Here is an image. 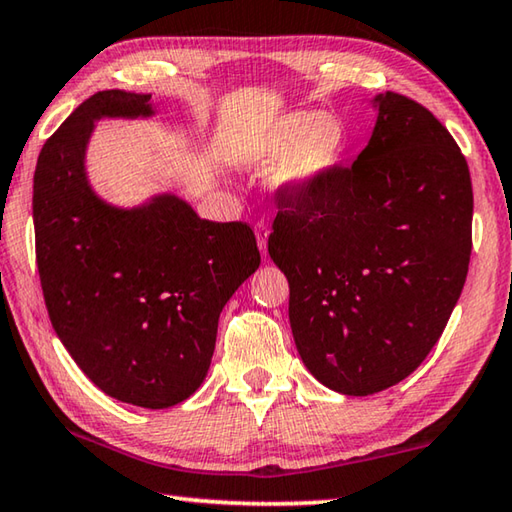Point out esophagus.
I'll use <instances>...</instances> for the list:
<instances>
[{
	"mask_svg": "<svg viewBox=\"0 0 512 512\" xmlns=\"http://www.w3.org/2000/svg\"><path fill=\"white\" fill-rule=\"evenodd\" d=\"M254 231H256V240H258V247H261V251L265 254L267 251V233H270V229H267V224L263 220H258L254 224Z\"/></svg>",
	"mask_w": 512,
	"mask_h": 512,
	"instance_id": "esophagus-1",
	"label": "esophagus"
}]
</instances>
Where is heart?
<instances>
[{
	"mask_svg": "<svg viewBox=\"0 0 512 512\" xmlns=\"http://www.w3.org/2000/svg\"><path fill=\"white\" fill-rule=\"evenodd\" d=\"M344 134L330 116L294 112L258 130L247 141L245 152L258 166H272L285 159L276 184L285 191H306L339 159Z\"/></svg>",
	"mask_w": 512,
	"mask_h": 512,
	"instance_id": "heart-1",
	"label": "heart"
}]
</instances>
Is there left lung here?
<instances>
[{"label": "left lung", "instance_id": "obj_1", "mask_svg": "<svg viewBox=\"0 0 512 512\" xmlns=\"http://www.w3.org/2000/svg\"><path fill=\"white\" fill-rule=\"evenodd\" d=\"M351 166L306 191L276 188L267 251L290 283L303 364L328 389L371 396L405 380L441 339L472 254L468 161L414 98L380 94Z\"/></svg>", "mask_w": 512, "mask_h": 512}]
</instances>
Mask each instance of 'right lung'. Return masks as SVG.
I'll return each instance as SVG.
<instances>
[{"instance_id": "add662e5", "label": "right lung", "mask_w": 512, "mask_h": 512, "mask_svg": "<svg viewBox=\"0 0 512 512\" xmlns=\"http://www.w3.org/2000/svg\"><path fill=\"white\" fill-rule=\"evenodd\" d=\"M150 94L96 92L40 150L35 261L53 330L107 396L166 409L209 371L218 317L261 265L247 222L197 218L173 195L121 211L87 186L83 157L101 116L150 114Z\"/></svg>"}]
</instances>
